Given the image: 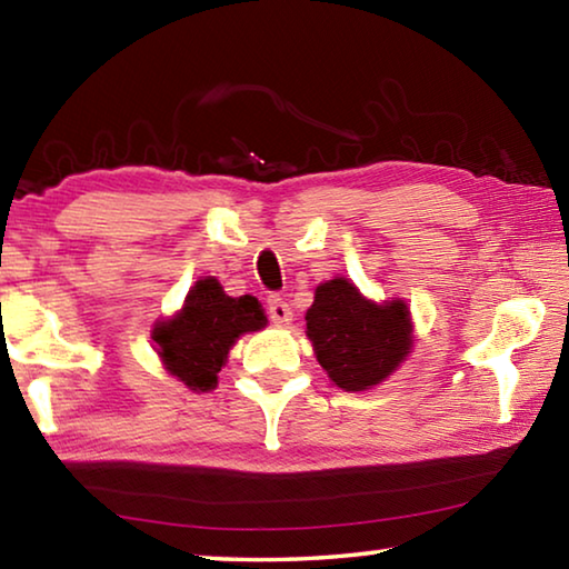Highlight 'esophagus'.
Instances as JSON below:
<instances>
[{
    "label": "esophagus",
    "instance_id": "1",
    "mask_svg": "<svg viewBox=\"0 0 569 569\" xmlns=\"http://www.w3.org/2000/svg\"><path fill=\"white\" fill-rule=\"evenodd\" d=\"M268 313H271V321L276 326H288L293 321L291 306H288L281 296H271L268 298Z\"/></svg>",
    "mask_w": 569,
    "mask_h": 569
}]
</instances>
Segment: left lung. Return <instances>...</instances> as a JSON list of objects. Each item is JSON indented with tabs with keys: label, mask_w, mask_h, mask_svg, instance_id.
Returning a JSON list of instances; mask_svg holds the SVG:
<instances>
[{
	"label": "left lung",
	"mask_w": 569,
	"mask_h": 569,
	"mask_svg": "<svg viewBox=\"0 0 569 569\" xmlns=\"http://www.w3.org/2000/svg\"><path fill=\"white\" fill-rule=\"evenodd\" d=\"M306 336L316 361L343 391H366L387 381L407 361L413 323L407 301L377 303L349 278L336 276L316 286L306 311Z\"/></svg>",
	"instance_id": "obj_1"
}]
</instances>
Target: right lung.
<instances>
[{"label":"right lung","mask_w":569,"mask_h":569,"mask_svg":"<svg viewBox=\"0 0 569 569\" xmlns=\"http://www.w3.org/2000/svg\"><path fill=\"white\" fill-rule=\"evenodd\" d=\"M266 323L258 298L228 296L218 278L203 276L190 286L180 311L152 326V341L170 377L206 393L218 387V371L240 336L261 331Z\"/></svg>","instance_id":"add662e5"}]
</instances>
